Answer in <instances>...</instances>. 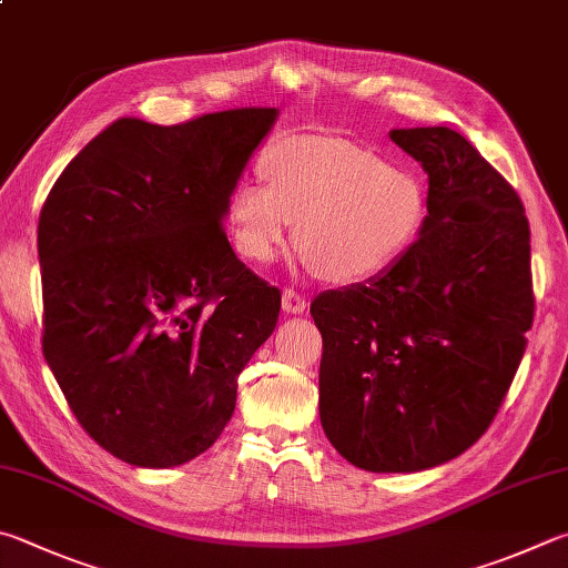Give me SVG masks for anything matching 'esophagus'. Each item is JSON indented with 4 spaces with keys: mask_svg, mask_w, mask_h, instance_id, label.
<instances>
[{
    "mask_svg": "<svg viewBox=\"0 0 568 568\" xmlns=\"http://www.w3.org/2000/svg\"><path fill=\"white\" fill-rule=\"evenodd\" d=\"M305 307H307L305 295L293 291V287H285V291H283V311L297 315V313H305Z\"/></svg>",
    "mask_w": 568,
    "mask_h": 568,
    "instance_id": "34e87169",
    "label": "esophagus"
}]
</instances>
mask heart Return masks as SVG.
<instances>
[{
    "label": "heart",
    "mask_w": 568,
    "mask_h": 568,
    "mask_svg": "<svg viewBox=\"0 0 568 568\" xmlns=\"http://www.w3.org/2000/svg\"><path fill=\"white\" fill-rule=\"evenodd\" d=\"M257 171L225 203L231 243L248 263H271L297 221L305 263L329 283L385 273L419 239L427 195L407 169L337 139H287L267 149Z\"/></svg>",
    "instance_id": "b5f03b06"
}]
</instances>
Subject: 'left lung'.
<instances>
[{"label": "left lung", "instance_id": "8db88e82", "mask_svg": "<svg viewBox=\"0 0 568 568\" xmlns=\"http://www.w3.org/2000/svg\"><path fill=\"white\" fill-rule=\"evenodd\" d=\"M389 139L429 179L419 239L369 283L317 295L320 422L349 464L422 471L459 457L497 417L534 323L521 199L447 126Z\"/></svg>", "mask_w": 568, "mask_h": 568}]
</instances>
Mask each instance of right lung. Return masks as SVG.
<instances>
[{"instance_id":"obj_1","label":"right lung","mask_w":568,"mask_h":568,"mask_svg":"<svg viewBox=\"0 0 568 568\" xmlns=\"http://www.w3.org/2000/svg\"><path fill=\"white\" fill-rule=\"evenodd\" d=\"M275 116L119 119L41 205V349L79 425L113 457L166 469L209 449L275 329L281 291L235 257L223 229Z\"/></svg>"}]
</instances>
